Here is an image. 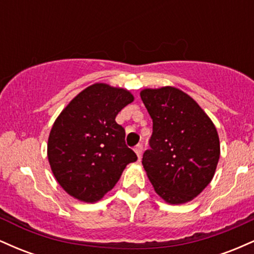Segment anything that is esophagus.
<instances>
[{
  "label": "esophagus",
  "mask_w": 254,
  "mask_h": 254,
  "mask_svg": "<svg viewBox=\"0 0 254 254\" xmlns=\"http://www.w3.org/2000/svg\"><path fill=\"white\" fill-rule=\"evenodd\" d=\"M133 150H135V153L137 154V156H138V159H141V155H142V144H137L135 148H133Z\"/></svg>",
  "instance_id": "1"
}]
</instances>
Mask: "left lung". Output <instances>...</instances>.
Returning a JSON list of instances; mask_svg holds the SVG:
<instances>
[{
  "label": "left lung",
  "instance_id": "8db88e82",
  "mask_svg": "<svg viewBox=\"0 0 254 254\" xmlns=\"http://www.w3.org/2000/svg\"><path fill=\"white\" fill-rule=\"evenodd\" d=\"M141 99L153 119L150 148L142 159L148 178L167 203L189 202L215 174L220 159L216 127L193 99L174 87L144 89Z\"/></svg>",
  "mask_w": 254,
  "mask_h": 254
}]
</instances>
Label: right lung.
<instances>
[{
	"mask_svg": "<svg viewBox=\"0 0 254 254\" xmlns=\"http://www.w3.org/2000/svg\"><path fill=\"white\" fill-rule=\"evenodd\" d=\"M130 92L95 83L76 95L52 127L48 157L58 184L72 197L97 202L110 190L135 151L125 144L116 116L132 103Z\"/></svg>",
	"mask_w": 254,
	"mask_h": 254,
	"instance_id": "add662e5",
	"label": "right lung"
}]
</instances>
